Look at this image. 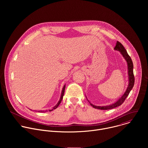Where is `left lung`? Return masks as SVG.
I'll use <instances>...</instances> for the list:
<instances>
[{"mask_svg": "<svg viewBox=\"0 0 148 148\" xmlns=\"http://www.w3.org/2000/svg\"><path fill=\"white\" fill-rule=\"evenodd\" d=\"M114 49L116 50L119 51L121 52V53L122 54L123 57L126 60V62H127L128 69V75H129V85H128V87L127 89H126L125 92L123 94V95L116 102H115L114 103H112V105H108V106L100 107V106H95V105H94L90 103L91 106H92V107L95 109L107 110L113 109L118 106H120L121 105H122L123 103L126 98L128 96L130 91L133 88L134 86L135 77H134V71H133L134 65H133V62H132L131 57L128 55L127 51H126V50H125V49L124 48L123 45L119 41H117L116 45Z\"/></svg>", "mask_w": 148, "mask_h": 148, "instance_id": "8db88e82", "label": "left lung"}]
</instances>
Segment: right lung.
<instances>
[{"mask_svg":"<svg viewBox=\"0 0 148 148\" xmlns=\"http://www.w3.org/2000/svg\"><path fill=\"white\" fill-rule=\"evenodd\" d=\"M65 87H66V85H65L64 87H63V88H62V92H61V95L60 99V100H59L58 102L57 103V104L56 105L55 107H53V109L49 110V111H53V110H54L56 109V108L58 107V105H60V103H61V101H62V97H63V95H64V94ZM38 112H46V111H38Z\"/></svg>","mask_w":148,"mask_h":148,"instance_id":"right-lung-1","label":"right lung"}]
</instances>
